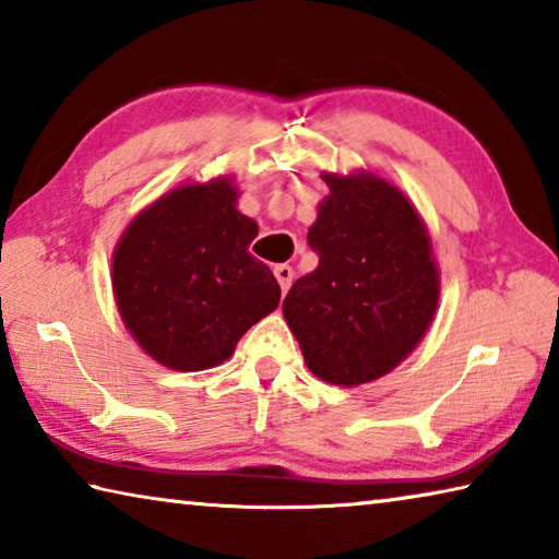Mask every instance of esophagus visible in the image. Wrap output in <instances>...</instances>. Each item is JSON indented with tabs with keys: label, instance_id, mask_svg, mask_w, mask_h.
Wrapping results in <instances>:
<instances>
[{
	"label": "esophagus",
	"instance_id": "1",
	"mask_svg": "<svg viewBox=\"0 0 559 559\" xmlns=\"http://www.w3.org/2000/svg\"><path fill=\"white\" fill-rule=\"evenodd\" d=\"M273 273H276V281H278V286H281V293H286L290 288L293 276H296V273H293V269L286 266V263H281V266L273 269Z\"/></svg>",
	"mask_w": 559,
	"mask_h": 559
}]
</instances>
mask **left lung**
<instances>
[{
	"instance_id": "obj_1",
	"label": "left lung",
	"mask_w": 559,
	"mask_h": 559,
	"mask_svg": "<svg viewBox=\"0 0 559 559\" xmlns=\"http://www.w3.org/2000/svg\"><path fill=\"white\" fill-rule=\"evenodd\" d=\"M330 194L308 229L316 271L283 300L308 370L340 386L367 384L409 357L433 323L441 273L421 214L367 169L323 173Z\"/></svg>"
}]
</instances>
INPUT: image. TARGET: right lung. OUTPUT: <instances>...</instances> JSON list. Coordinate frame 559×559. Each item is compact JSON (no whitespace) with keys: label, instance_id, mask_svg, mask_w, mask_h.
Here are the masks:
<instances>
[{"label":"right lung","instance_id":"right-lung-1","mask_svg":"<svg viewBox=\"0 0 559 559\" xmlns=\"http://www.w3.org/2000/svg\"><path fill=\"white\" fill-rule=\"evenodd\" d=\"M257 234L226 175L177 185L132 216L112 251L110 283L122 325L155 362L210 370L278 308L276 276L249 253Z\"/></svg>","mask_w":559,"mask_h":559}]
</instances>
